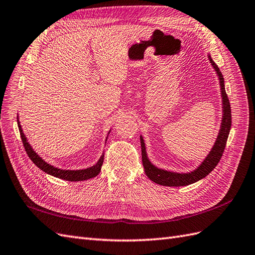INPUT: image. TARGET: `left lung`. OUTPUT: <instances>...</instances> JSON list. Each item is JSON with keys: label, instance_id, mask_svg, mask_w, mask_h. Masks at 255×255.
<instances>
[{"label": "left lung", "instance_id": "left-lung-1", "mask_svg": "<svg viewBox=\"0 0 255 255\" xmlns=\"http://www.w3.org/2000/svg\"><path fill=\"white\" fill-rule=\"evenodd\" d=\"M208 59L216 71L217 76L219 78L220 84V92H221V99H222V119L221 125H220V129L217 136V139L213 143L209 153L206 155L205 159L201 162L198 166L187 173H180V171H173L167 170L164 168H160L155 166V165L149 160V156L147 154L146 143L140 135V144H141V157H142V165L144 173L148 176L151 181H153L164 187H183V185H189L192 183H195L209 175L213 170L220 159L223 154V151L226 144V140L231 130L232 126V113H231V105L228 95L225 92V86H224V78L222 73L220 72V68L212 60L211 56L208 53Z\"/></svg>", "mask_w": 255, "mask_h": 255}]
</instances>
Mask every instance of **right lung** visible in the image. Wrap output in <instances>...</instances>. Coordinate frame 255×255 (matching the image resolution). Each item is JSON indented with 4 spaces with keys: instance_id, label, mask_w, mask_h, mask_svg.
Wrapping results in <instances>:
<instances>
[{
    "instance_id": "right-lung-1",
    "label": "right lung",
    "mask_w": 255,
    "mask_h": 255,
    "mask_svg": "<svg viewBox=\"0 0 255 255\" xmlns=\"http://www.w3.org/2000/svg\"><path fill=\"white\" fill-rule=\"evenodd\" d=\"M17 122H18L20 136H21V139H22L23 146H24V149L26 151L27 155H29L32 162L35 164L39 169L45 171L46 174L51 175L56 178L63 179V180H67V181H84V180H88V179L94 178L100 174L102 165H103V161H104V153H102L99 161L96 162L94 165H92V166H90V167L84 168V169H62V168L56 167V166H53V165L46 162L44 159H42V157L39 156L38 153H36L35 151H34L30 142L27 141V138L23 133V129H22L21 126H20V121H19L18 116H17ZM109 133H111V130L108 132V135H109ZM108 135L106 137V140L108 138Z\"/></svg>"
}]
</instances>
